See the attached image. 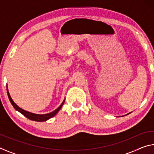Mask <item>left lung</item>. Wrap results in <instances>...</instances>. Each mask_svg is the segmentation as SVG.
I'll return each mask as SVG.
<instances>
[{
    "instance_id": "1",
    "label": "left lung",
    "mask_w": 154,
    "mask_h": 154,
    "mask_svg": "<svg viewBox=\"0 0 154 154\" xmlns=\"http://www.w3.org/2000/svg\"><path fill=\"white\" fill-rule=\"evenodd\" d=\"M129 113H128V114H129Z\"/></svg>"
}]
</instances>
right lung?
Wrapping results in <instances>:
<instances>
[{
  "label": "right lung",
  "mask_w": 154,
  "mask_h": 154,
  "mask_svg": "<svg viewBox=\"0 0 154 154\" xmlns=\"http://www.w3.org/2000/svg\"><path fill=\"white\" fill-rule=\"evenodd\" d=\"M7 95H8V97L9 99L10 100V102H11V105H13V106L15 108V110H17V111H19L20 113H22V115H24V116L26 117V118H27L28 119H30V120H32V121H36V122H44V121H46L48 120V119L51 118L52 117H54L55 115L58 113V112L60 110V109L62 108V105H64V100L62 103L60 105V106H59L58 108H57L56 110H54V111L51 112V113H47V114H43V115H40V114H35V113H30V112H28L24 110V109H21L20 107H19L16 104H15L14 100H12V98L11 97V96L9 94V92L8 91V88H7Z\"/></svg>",
  "instance_id": "1"
}]
</instances>
